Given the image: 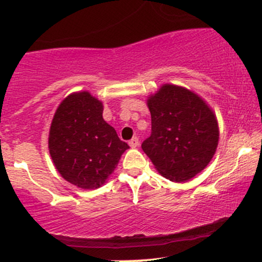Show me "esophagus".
Here are the masks:
<instances>
[{"mask_svg": "<svg viewBox=\"0 0 262 262\" xmlns=\"http://www.w3.org/2000/svg\"><path fill=\"white\" fill-rule=\"evenodd\" d=\"M129 145H130V148H137V146L139 145V139H138L137 137L132 138V139L129 140Z\"/></svg>", "mask_w": 262, "mask_h": 262, "instance_id": "34e87169", "label": "esophagus"}]
</instances>
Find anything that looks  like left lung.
<instances>
[{
  "mask_svg": "<svg viewBox=\"0 0 262 262\" xmlns=\"http://www.w3.org/2000/svg\"><path fill=\"white\" fill-rule=\"evenodd\" d=\"M151 134L141 144L156 170L183 182L201 172L214 155L219 132L215 116L193 92L164 85L148 100Z\"/></svg>",
  "mask_w": 262,
  "mask_h": 262,
  "instance_id": "8db88e82",
  "label": "left lung"
}]
</instances>
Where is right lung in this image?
Instances as JSON below:
<instances>
[{
    "label": "right lung",
    "instance_id": "add662e5",
    "mask_svg": "<svg viewBox=\"0 0 262 262\" xmlns=\"http://www.w3.org/2000/svg\"><path fill=\"white\" fill-rule=\"evenodd\" d=\"M102 113V103L89 92L73 93L58 107L50 127L54 165L66 181L80 188L103 185L129 148Z\"/></svg>",
    "mask_w": 262,
    "mask_h": 262
}]
</instances>
